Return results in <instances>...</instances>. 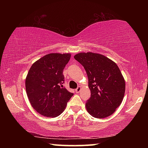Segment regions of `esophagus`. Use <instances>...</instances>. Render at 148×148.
<instances>
[{
    "label": "esophagus",
    "mask_w": 148,
    "mask_h": 148,
    "mask_svg": "<svg viewBox=\"0 0 148 148\" xmlns=\"http://www.w3.org/2000/svg\"><path fill=\"white\" fill-rule=\"evenodd\" d=\"M80 91H81V87L78 86V87H77V88L76 89V91H76V92H77V93H78V92H79Z\"/></svg>",
    "instance_id": "esophagus-1"
}]
</instances>
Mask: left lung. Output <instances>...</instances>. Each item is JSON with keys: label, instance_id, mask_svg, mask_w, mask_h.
<instances>
[{"label": "left lung", "instance_id": "1", "mask_svg": "<svg viewBox=\"0 0 148 148\" xmlns=\"http://www.w3.org/2000/svg\"><path fill=\"white\" fill-rule=\"evenodd\" d=\"M87 72L91 97L87 111L95 118H105L116 111L123 99L125 82L116 62L102 55L87 52L74 56Z\"/></svg>", "mask_w": 148, "mask_h": 148}]
</instances>
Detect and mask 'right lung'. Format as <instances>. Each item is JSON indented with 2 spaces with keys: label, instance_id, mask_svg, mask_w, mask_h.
Here are the masks:
<instances>
[{
  "label": "right lung",
  "instance_id": "1",
  "mask_svg": "<svg viewBox=\"0 0 148 148\" xmlns=\"http://www.w3.org/2000/svg\"><path fill=\"white\" fill-rule=\"evenodd\" d=\"M71 55L49 53L32 65L25 79L27 97L32 108L44 116L61 114L73 96L63 84L62 72Z\"/></svg>",
  "mask_w": 148,
  "mask_h": 148
}]
</instances>
